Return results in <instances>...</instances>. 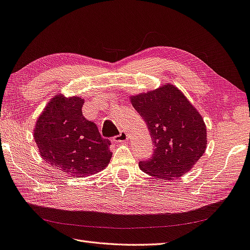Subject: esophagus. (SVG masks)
<instances>
[{
	"mask_svg": "<svg viewBox=\"0 0 250 250\" xmlns=\"http://www.w3.org/2000/svg\"><path fill=\"white\" fill-rule=\"evenodd\" d=\"M126 141H129V136H127V133L125 131H121L119 135L115 136L114 138L115 143H125Z\"/></svg>",
	"mask_w": 250,
	"mask_h": 250,
	"instance_id": "1",
	"label": "esophagus"
}]
</instances>
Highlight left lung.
Masks as SVG:
<instances>
[{
    "mask_svg": "<svg viewBox=\"0 0 250 250\" xmlns=\"http://www.w3.org/2000/svg\"><path fill=\"white\" fill-rule=\"evenodd\" d=\"M130 100L146 121L155 147L152 158L139 162V168L166 180L189 171L205 153L208 138L204 118L183 92L165 84Z\"/></svg>",
    "mask_w": 250,
    "mask_h": 250,
    "instance_id": "1",
    "label": "left lung"
}]
</instances>
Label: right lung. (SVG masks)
Wrapping results in <instances>:
<instances>
[{"label": "right lung", "mask_w": 250, "mask_h": 250, "mask_svg": "<svg viewBox=\"0 0 250 250\" xmlns=\"http://www.w3.org/2000/svg\"><path fill=\"white\" fill-rule=\"evenodd\" d=\"M84 99L54 96L38 117L34 138L42 158L66 175L87 177L103 170L112 159L108 139L82 113Z\"/></svg>", "instance_id": "add662e5"}]
</instances>
